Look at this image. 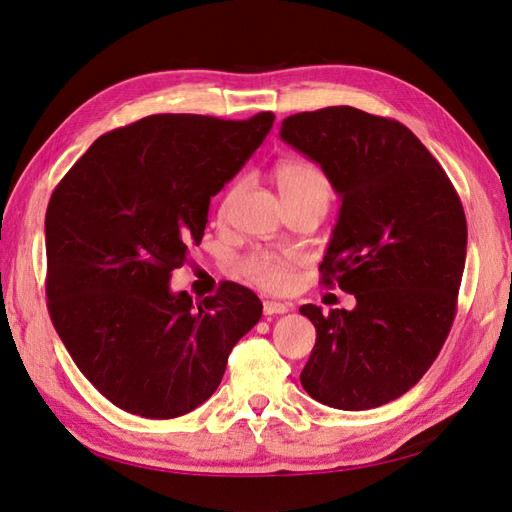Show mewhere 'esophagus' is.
Listing matches in <instances>:
<instances>
[{
  "instance_id": "1",
  "label": "esophagus",
  "mask_w": 512,
  "mask_h": 512,
  "mask_svg": "<svg viewBox=\"0 0 512 512\" xmlns=\"http://www.w3.org/2000/svg\"><path fill=\"white\" fill-rule=\"evenodd\" d=\"M290 309L288 303H280V301H265L262 303V312L265 316H275V314H286Z\"/></svg>"
}]
</instances>
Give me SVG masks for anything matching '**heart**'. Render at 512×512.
<instances>
[{
  "mask_svg": "<svg viewBox=\"0 0 512 512\" xmlns=\"http://www.w3.org/2000/svg\"><path fill=\"white\" fill-rule=\"evenodd\" d=\"M275 183L284 200H301V198H322L327 203L331 196V183L322 170L305 160H286L275 168ZM237 188H232L224 200L220 213L224 215L232 200L237 198ZM245 273L250 280L267 290H286L292 284V258L280 252H254L247 256Z\"/></svg>",
  "mask_w": 512,
  "mask_h": 512,
  "instance_id": "heart-1",
  "label": "heart"
}]
</instances>
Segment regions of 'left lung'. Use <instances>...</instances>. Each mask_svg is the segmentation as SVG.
<instances>
[{
  "label": "left lung",
  "mask_w": 512,
  "mask_h": 512,
  "mask_svg": "<svg viewBox=\"0 0 512 512\" xmlns=\"http://www.w3.org/2000/svg\"><path fill=\"white\" fill-rule=\"evenodd\" d=\"M280 138L342 200L320 269L356 299L331 314L299 307L316 327L303 389L337 410L389 404L423 378L451 331L468 245L459 196L393 119L329 106L284 119Z\"/></svg>",
  "instance_id": "left-lung-1"
}]
</instances>
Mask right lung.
<instances>
[{
	"label": "right lung",
	"mask_w": 512,
	"mask_h": 512,
	"mask_svg": "<svg viewBox=\"0 0 512 512\" xmlns=\"http://www.w3.org/2000/svg\"><path fill=\"white\" fill-rule=\"evenodd\" d=\"M273 121L151 115L100 136L55 188L44 220L51 320L76 367L117 408L145 418L192 412L260 320L250 288L226 282L192 303L170 288V273L203 239L211 196Z\"/></svg>",
	"instance_id": "add662e5"
}]
</instances>
